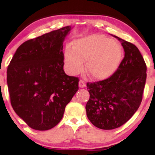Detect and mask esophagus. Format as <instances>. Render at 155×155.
Masks as SVG:
<instances>
[{"label": "esophagus", "instance_id": "obj_1", "mask_svg": "<svg viewBox=\"0 0 155 155\" xmlns=\"http://www.w3.org/2000/svg\"><path fill=\"white\" fill-rule=\"evenodd\" d=\"M85 86H86V84H85V82H84V80H80L79 81V87H80L82 88V87H84Z\"/></svg>", "mask_w": 155, "mask_h": 155}]
</instances>
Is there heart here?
<instances>
[{
	"label": "heart",
	"mask_w": 155,
	"mask_h": 155,
	"mask_svg": "<svg viewBox=\"0 0 155 155\" xmlns=\"http://www.w3.org/2000/svg\"><path fill=\"white\" fill-rule=\"evenodd\" d=\"M122 57V48L117 41L102 35H93L78 39L73 48H66L65 65L72 75L83 71L97 80H104L115 73Z\"/></svg>",
	"instance_id": "1"
}]
</instances>
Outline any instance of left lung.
Segmentation results:
<instances>
[{
	"label": "left lung",
	"instance_id": "obj_1",
	"mask_svg": "<svg viewBox=\"0 0 155 155\" xmlns=\"http://www.w3.org/2000/svg\"><path fill=\"white\" fill-rule=\"evenodd\" d=\"M114 37L125 51L118 69L107 79L87 83V116L94 126L104 130L118 128L132 117L141 104L147 78V66L136 46Z\"/></svg>",
	"mask_w": 155,
	"mask_h": 155
}]
</instances>
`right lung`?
<instances>
[{
	"label": "right lung",
	"mask_w": 155,
	"mask_h": 155,
	"mask_svg": "<svg viewBox=\"0 0 155 155\" xmlns=\"http://www.w3.org/2000/svg\"><path fill=\"white\" fill-rule=\"evenodd\" d=\"M67 26L19 46L7 70L10 103L15 113L37 130L54 128L78 90L79 79L63 70V43Z\"/></svg>",
	"instance_id": "obj_1"
}]
</instances>
